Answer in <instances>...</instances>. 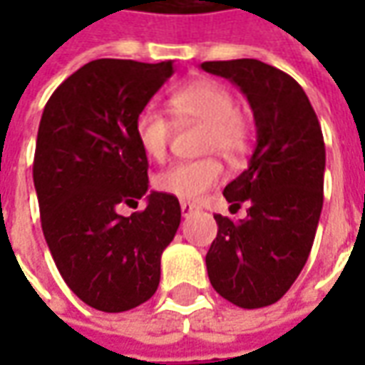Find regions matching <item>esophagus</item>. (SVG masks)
Returning a JSON list of instances; mask_svg holds the SVG:
<instances>
[{"mask_svg": "<svg viewBox=\"0 0 365 365\" xmlns=\"http://www.w3.org/2000/svg\"><path fill=\"white\" fill-rule=\"evenodd\" d=\"M195 211H199V205H195V203H190V201H182L183 217H190V215L195 213Z\"/></svg>", "mask_w": 365, "mask_h": 365, "instance_id": "esophagus-1", "label": "esophagus"}]
</instances>
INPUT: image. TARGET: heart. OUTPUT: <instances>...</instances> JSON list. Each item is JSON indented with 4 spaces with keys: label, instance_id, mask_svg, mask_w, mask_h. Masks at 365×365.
<instances>
[{
    "label": "heart",
    "instance_id": "heart-1",
    "mask_svg": "<svg viewBox=\"0 0 365 365\" xmlns=\"http://www.w3.org/2000/svg\"><path fill=\"white\" fill-rule=\"evenodd\" d=\"M170 109L178 120L203 123V150L238 160L250 144V125L235 107V96L225 83L209 78L193 80L170 96ZM138 146L152 160H164L172 140V123L154 107H144L135 119ZM225 170L217 158L175 162L154 178L156 190L183 201L203 197L221 182Z\"/></svg>",
    "mask_w": 365,
    "mask_h": 365
}]
</instances>
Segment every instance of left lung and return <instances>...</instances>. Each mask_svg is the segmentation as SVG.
<instances>
[{
	"label": "left lung",
	"instance_id": "obj_1",
	"mask_svg": "<svg viewBox=\"0 0 365 365\" xmlns=\"http://www.w3.org/2000/svg\"><path fill=\"white\" fill-rule=\"evenodd\" d=\"M201 68L237 83L256 120L248 168L222 191L230 211L248 205L246 219L215 215L219 232L207 274L232 305L260 309L287 293L313 248L324 185L322 130L303 88L282 70L254 58Z\"/></svg>",
	"mask_w": 365,
	"mask_h": 365
}]
</instances>
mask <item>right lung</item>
<instances>
[{"label":"right lung","instance_id":"right-lung-1","mask_svg":"<svg viewBox=\"0 0 365 365\" xmlns=\"http://www.w3.org/2000/svg\"><path fill=\"white\" fill-rule=\"evenodd\" d=\"M174 74V62L91 60L54 90L36 135L33 182L54 264L86 305L135 309L156 293L160 256L182 221L174 195L148 191L135 119Z\"/></svg>","mask_w":365,"mask_h":365}]
</instances>
